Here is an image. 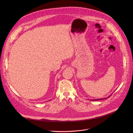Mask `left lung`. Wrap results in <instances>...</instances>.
Segmentation results:
<instances>
[{
  "instance_id": "obj_1",
  "label": "left lung",
  "mask_w": 133,
  "mask_h": 133,
  "mask_svg": "<svg viewBox=\"0 0 133 133\" xmlns=\"http://www.w3.org/2000/svg\"><path fill=\"white\" fill-rule=\"evenodd\" d=\"M110 95H109L108 97H107V98H101V99H90V101H99V100H102V99H106V98H108V97H109L110 96Z\"/></svg>"
}]
</instances>
